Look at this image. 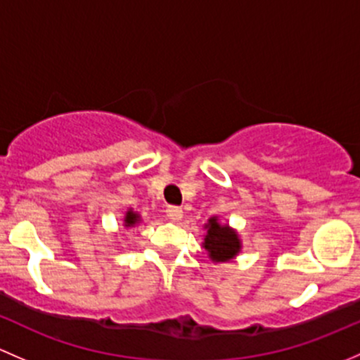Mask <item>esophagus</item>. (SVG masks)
<instances>
[{"instance_id": "esophagus-1", "label": "esophagus", "mask_w": 360, "mask_h": 360, "mask_svg": "<svg viewBox=\"0 0 360 360\" xmlns=\"http://www.w3.org/2000/svg\"><path fill=\"white\" fill-rule=\"evenodd\" d=\"M166 217H168L172 221H180L181 217H184V211H181V207L179 206H168V210H166Z\"/></svg>"}]
</instances>
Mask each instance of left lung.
Masks as SVG:
<instances>
[{"label":"left lung","mask_w":360,"mask_h":360,"mask_svg":"<svg viewBox=\"0 0 360 360\" xmlns=\"http://www.w3.org/2000/svg\"><path fill=\"white\" fill-rule=\"evenodd\" d=\"M206 234L202 237V248L213 263L234 260L243 250V240L236 229L229 224H221L218 217H211L205 224Z\"/></svg>","instance_id":"1"}]
</instances>
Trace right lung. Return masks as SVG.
<instances>
[{"label":"right lung","instance_id":"add662e5","mask_svg":"<svg viewBox=\"0 0 360 360\" xmlns=\"http://www.w3.org/2000/svg\"><path fill=\"white\" fill-rule=\"evenodd\" d=\"M140 224H142V217H140V213L133 211V207H128L124 213V218H123L124 229H133Z\"/></svg>","mask_w":360,"mask_h":360}]
</instances>
